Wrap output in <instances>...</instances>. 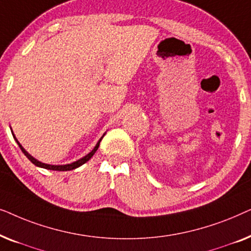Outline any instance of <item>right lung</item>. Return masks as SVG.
Masks as SVG:
<instances>
[{
  "label": "right lung",
  "instance_id": "add662e5",
  "mask_svg": "<svg viewBox=\"0 0 251 251\" xmlns=\"http://www.w3.org/2000/svg\"><path fill=\"white\" fill-rule=\"evenodd\" d=\"M15 137V136H13ZM16 139V138H15ZM101 139H102V137L100 139H99V142L97 143V145L95 146V149L91 151L90 153L88 154V155H85L84 157H82V159H80V160H77L76 162H73V163H71V164H65V166H51V164H46V163H42V162H40V161H37L36 159H34V157L30 155V154H28L26 152L25 150H24V147L20 145L19 144V142L18 140L16 139V142H17V144H18L19 145V147H20V150L23 151V153L25 154V155L27 156V159H28L30 162H32L33 164H35L36 167H41V168H44V169H48V170H56V171H67V170H73V169H75V168H78L80 166H82V164H84L85 162H87V161H89L92 157V155H94V154L96 153V151L98 150V147H99V144H100V142H101Z\"/></svg>",
  "mask_w": 251,
  "mask_h": 251
}]
</instances>
